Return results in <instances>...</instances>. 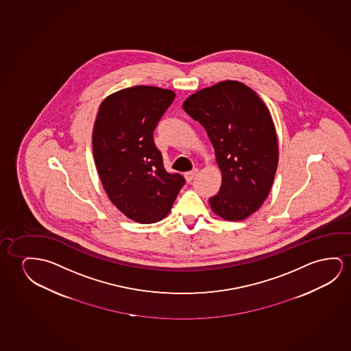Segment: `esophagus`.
Masks as SVG:
<instances>
[{"instance_id": "obj_1", "label": "esophagus", "mask_w": 351, "mask_h": 351, "mask_svg": "<svg viewBox=\"0 0 351 351\" xmlns=\"http://www.w3.org/2000/svg\"><path fill=\"white\" fill-rule=\"evenodd\" d=\"M198 173V169H193L192 171H189V173H184V178H186V181L187 182H191L194 178H195V175Z\"/></svg>"}]
</instances>
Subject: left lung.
Wrapping results in <instances>:
<instances>
[{"mask_svg":"<svg viewBox=\"0 0 351 351\" xmlns=\"http://www.w3.org/2000/svg\"><path fill=\"white\" fill-rule=\"evenodd\" d=\"M183 110L205 128L222 171L211 210L226 221L247 219L268 197L279 162L269 108L244 83L223 81L189 95Z\"/></svg>","mask_w":351,"mask_h":351,"instance_id":"1","label":"left lung"}]
</instances>
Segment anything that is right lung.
<instances>
[{"label": "right lung", "mask_w": 351, "mask_h": 351, "mask_svg": "<svg viewBox=\"0 0 351 351\" xmlns=\"http://www.w3.org/2000/svg\"><path fill=\"white\" fill-rule=\"evenodd\" d=\"M175 97L170 89L135 86L102 100L93 128L97 173L107 197L128 219L154 223L168 216L184 178L168 173L153 130Z\"/></svg>", "instance_id": "obj_1"}]
</instances>
